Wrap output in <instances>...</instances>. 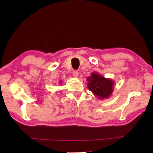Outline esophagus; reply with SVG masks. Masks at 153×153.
Returning a JSON list of instances; mask_svg holds the SVG:
<instances>
[{
    "instance_id": "esophagus-1",
    "label": "esophagus",
    "mask_w": 153,
    "mask_h": 153,
    "mask_svg": "<svg viewBox=\"0 0 153 153\" xmlns=\"http://www.w3.org/2000/svg\"><path fill=\"white\" fill-rule=\"evenodd\" d=\"M78 75H79L78 71H76V70L73 71V76H74L75 77H78Z\"/></svg>"
}]
</instances>
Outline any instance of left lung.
Masks as SVG:
<instances>
[{
  "label": "left lung",
  "instance_id": "8db88e82",
  "mask_svg": "<svg viewBox=\"0 0 153 153\" xmlns=\"http://www.w3.org/2000/svg\"><path fill=\"white\" fill-rule=\"evenodd\" d=\"M87 81L88 82L87 83L88 89L98 99H106L112 94L115 82L111 79L106 78L97 72H93L90 76L87 77Z\"/></svg>",
  "mask_w": 153,
  "mask_h": 153
}]
</instances>
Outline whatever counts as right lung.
I'll return each instance as SVG.
<instances>
[{
  "instance_id": "right-lung-1",
  "label": "right lung",
  "mask_w": 153,
  "mask_h": 153,
  "mask_svg": "<svg viewBox=\"0 0 153 153\" xmlns=\"http://www.w3.org/2000/svg\"><path fill=\"white\" fill-rule=\"evenodd\" d=\"M61 83H62V81H60V82H59V84H61Z\"/></svg>"
}]
</instances>
